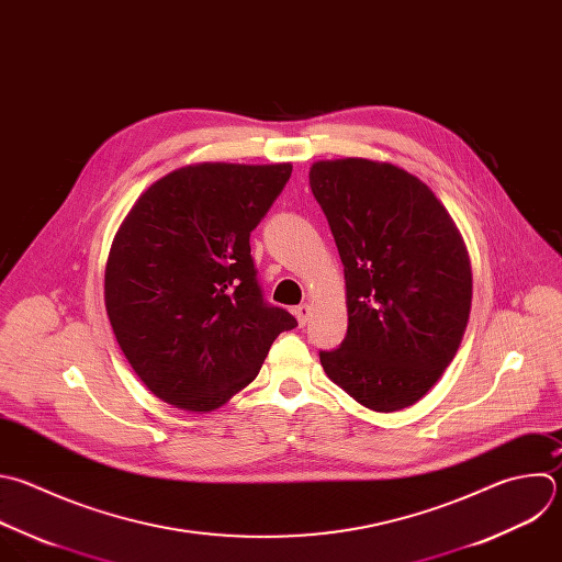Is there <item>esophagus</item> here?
<instances>
[{"label":"esophagus","mask_w":562,"mask_h":562,"mask_svg":"<svg viewBox=\"0 0 562 562\" xmlns=\"http://www.w3.org/2000/svg\"><path fill=\"white\" fill-rule=\"evenodd\" d=\"M293 313H295V317H297V324H300V326H306V322L311 319V304H300V306L293 308Z\"/></svg>","instance_id":"1"}]
</instances>
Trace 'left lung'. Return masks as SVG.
Masks as SVG:
<instances>
[{
	"label": "left lung",
	"instance_id": "left-lung-1",
	"mask_svg": "<svg viewBox=\"0 0 562 562\" xmlns=\"http://www.w3.org/2000/svg\"><path fill=\"white\" fill-rule=\"evenodd\" d=\"M311 192L333 232L348 328L319 361L375 413L417 404L454 359L472 306V267L452 216L417 176L368 158L317 160Z\"/></svg>",
	"mask_w": 562,
	"mask_h": 562
}]
</instances>
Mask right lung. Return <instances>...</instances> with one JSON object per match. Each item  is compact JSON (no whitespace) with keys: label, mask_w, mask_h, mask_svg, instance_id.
Segmentation results:
<instances>
[{"label":"right lung","mask_w":562,"mask_h":562,"mask_svg":"<svg viewBox=\"0 0 562 562\" xmlns=\"http://www.w3.org/2000/svg\"><path fill=\"white\" fill-rule=\"evenodd\" d=\"M291 162H196L169 171L121 223L105 308L138 380L165 404L212 413L249 386L295 317L262 297L249 236Z\"/></svg>","instance_id":"right-lung-1"}]
</instances>
